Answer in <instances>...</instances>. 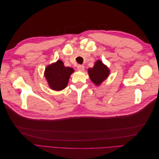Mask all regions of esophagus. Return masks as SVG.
<instances>
[{
	"instance_id": "obj_1",
	"label": "esophagus",
	"mask_w": 159,
	"mask_h": 159,
	"mask_svg": "<svg viewBox=\"0 0 159 159\" xmlns=\"http://www.w3.org/2000/svg\"><path fill=\"white\" fill-rule=\"evenodd\" d=\"M77 69L79 71H84V66L83 65H78L77 67Z\"/></svg>"
}]
</instances>
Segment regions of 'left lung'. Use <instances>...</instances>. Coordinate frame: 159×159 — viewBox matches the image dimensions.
Masks as SVG:
<instances>
[{"mask_svg":"<svg viewBox=\"0 0 159 159\" xmlns=\"http://www.w3.org/2000/svg\"><path fill=\"white\" fill-rule=\"evenodd\" d=\"M110 73L107 67L104 65L101 60L95 62L93 68L88 69L89 76L92 82L96 85H99L107 78Z\"/></svg>","mask_w":159,"mask_h":159,"instance_id":"obj_1","label":"left lung"}]
</instances>
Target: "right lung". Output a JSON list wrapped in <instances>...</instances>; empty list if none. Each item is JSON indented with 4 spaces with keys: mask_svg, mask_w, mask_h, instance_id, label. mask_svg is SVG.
Masks as SVG:
<instances>
[{
    "mask_svg": "<svg viewBox=\"0 0 159 159\" xmlns=\"http://www.w3.org/2000/svg\"><path fill=\"white\" fill-rule=\"evenodd\" d=\"M74 71L73 68L64 66L63 61L58 60L56 63L46 67L44 76L52 89L61 91L66 88L70 77Z\"/></svg>",
    "mask_w": 159,
    "mask_h": 159,
    "instance_id": "right-lung-1",
    "label": "right lung"
}]
</instances>
